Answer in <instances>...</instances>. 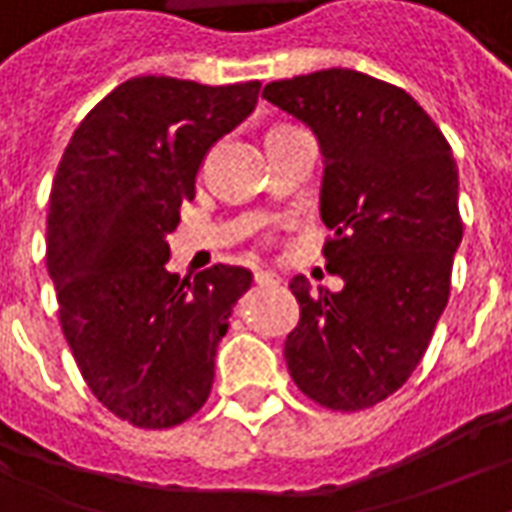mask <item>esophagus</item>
Listing matches in <instances>:
<instances>
[{
  "label": "esophagus",
  "instance_id": "esophagus-1",
  "mask_svg": "<svg viewBox=\"0 0 512 512\" xmlns=\"http://www.w3.org/2000/svg\"><path fill=\"white\" fill-rule=\"evenodd\" d=\"M255 282L257 285H277V282H280V277H277L274 271H257Z\"/></svg>",
  "mask_w": 512,
  "mask_h": 512
}]
</instances>
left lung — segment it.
I'll return each mask as SVG.
<instances>
[{
  "label": "left lung",
  "mask_w": 512,
  "mask_h": 512,
  "mask_svg": "<svg viewBox=\"0 0 512 512\" xmlns=\"http://www.w3.org/2000/svg\"><path fill=\"white\" fill-rule=\"evenodd\" d=\"M263 99L318 138L324 257L343 280L338 293L291 280L299 324L285 341L288 371L318 405L363 410L405 385L449 302L463 241L457 163L413 96L363 71L268 82Z\"/></svg>",
  "instance_id": "8db88e82"
}]
</instances>
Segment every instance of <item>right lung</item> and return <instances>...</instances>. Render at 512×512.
<instances>
[{"instance_id": "obj_1", "label": "right lung", "mask_w": 512, "mask_h": 512, "mask_svg": "<svg viewBox=\"0 0 512 512\" xmlns=\"http://www.w3.org/2000/svg\"><path fill=\"white\" fill-rule=\"evenodd\" d=\"M260 82L132 77L80 121L57 166L46 268L88 388L132 427H177L205 405L216 349L252 271L171 274L169 235L210 146L255 110Z\"/></svg>"}]
</instances>
